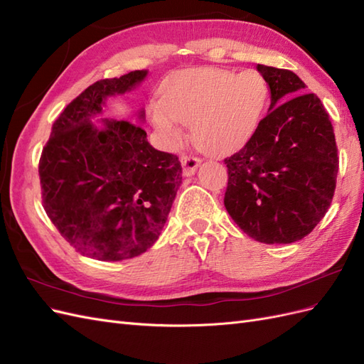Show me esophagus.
<instances>
[{
  "mask_svg": "<svg viewBox=\"0 0 364 364\" xmlns=\"http://www.w3.org/2000/svg\"><path fill=\"white\" fill-rule=\"evenodd\" d=\"M181 162H182V168H183L185 176H193L196 173L197 167L200 165V159L196 156H182Z\"/></svg>",
  "mask_w": 364,
  "mask_h": 364,
  "instance_id": "esophagus-1",
  "label": "esophagus"
}]
</instances>
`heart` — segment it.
I'll use <instances>...</instances> for the list:
<instances>
[{"label":"heart","instance_id":"heart-1","mask_svg":"<svg viewBox=\"0 0 364 364\" xmlns=\"http://www.w3.org/2000/svg\"><path fill=\"white\" fill-rule=\"evenodd\" d=\"M267 102L269 86L258 73L196 68L173 74L149 114L170 146L182 142L185 123L193 124L197 146L213 155H228L255 135Z\"/></svg>","mask_w":364,"mask_h":364}]
</instances>
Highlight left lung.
<instances>
[{
    "label": "left lung",
    "instance_id": "8db88e82",
    "mask_svg": "<svg viewBox=\"0 0 364 364\" xmlns=\"http://www.w3.org/2000/svg\"><path fill=\"white\" fill-rule=\"evenodd\" d=\"M269 114L240 151L225 159V206L249 237L266 245L302 240L325 217L336 191L334 129L316 94L293 71L258 65Z\"/></svg>",
    "mask_w": 364,
    "mask_h": 364
}]
</instances>
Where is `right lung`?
<instances>
[{"instance_id": "obj_1", "label": "right lung", "mask_w": 364, "mask_h": 364, "mask_svg": "<svg viewBox=\"0 0 364 364\" xmlns=\"http://www.w3.org/2000/svg\"><path fill=\"white\" fill-rule=\"evenodd\" d=\"M146 75L130 71L87 86L54 121L39 159L48 218L77 252L98 261L134 258L155 245L182 183L178 156L153 149L139 124L91 121L107 97Z\"/></svg>"}]
</instances>
